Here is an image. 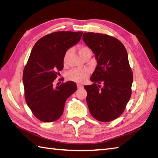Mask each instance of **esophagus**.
Returning a JSON list of instances; mask_svg holds the SVG:
<instances>
[{
  "instance_id": "obj_1",
  "label": "esophagus",
  "mask_w": 158,
  "mask_h": 158,
  "mask_svg": "<svg viewBox=\"0 0 158 158\" xmlns=\"http://www.w3.org/2000/svg\"><path fill=\"white\" fill-rule=\"evenodd\" d=\"M77 88H78V89H80V88H83V85H82V84H77Z\"/></svg>"
}]
</instances>
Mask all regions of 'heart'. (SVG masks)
Here are the masks:
<instances>
[{
	"instance_id": "obj_1",
	"label": "heart",
	"mask_w": 158,
	"mask_h": 158,
	"mask_svg": "<svg viewBox=\"0 0 158 158\" xmlns=\"http://www.w3.org/2000/svg\"><path fill=\"white\" fill-rule=\"evenodd\" d=\"M78 52L80 56L83 59L88 53H91V51L89 47L86 46H82L78 49ZM71 53V50L69 49L66 51L63 56V63L66 64L67 63L69 57ZM89 74V71L87 69H74L70 70L67 73L68 80L73 81L76 83L83 82L85 80Z\"/></svg>"
}]
</instances>
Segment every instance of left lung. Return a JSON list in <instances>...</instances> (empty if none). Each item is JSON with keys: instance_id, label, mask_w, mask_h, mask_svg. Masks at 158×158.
Here are the masks:
<instances>
[{"instance_id": "8db88e82", "label": "left lung", "mask_w": 158, "mask_h": 158, "mask_svg": "<svg viewBox=\"0 0 158 158\" xmlns=\"http://www.w3.org/2000/svg\"><path fill=\"white\" fill-rule=\"evenodd\" d=\"M82 39L98 63L90 78L94 83L84 86L89 112L98 121H111L123 113L131 96L133 76L127 50L116 38L102 33H84Z\"/></svg>"}]
</instances>
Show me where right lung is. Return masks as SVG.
<instances>
[{
    "label": "right lung",
    "mask_w": 158,
    "mask_h": 158,
    "mask_svg": "<svg viewBox=\"0 0 158 158\" xmlns=\"http://www.w3.org/2000/svg\"><path fill=\"white\" fill-rule=\"evenodd\" d=\"M82 32L57 31L38 40L31 50L23 73L26 103L39 120L50 123L63 114L66 100L77 86L71 81L54 87L63 69L66 51L77 44Z\"/></svg>",
    "instance_id": "add662e5"
}]
</instances>
